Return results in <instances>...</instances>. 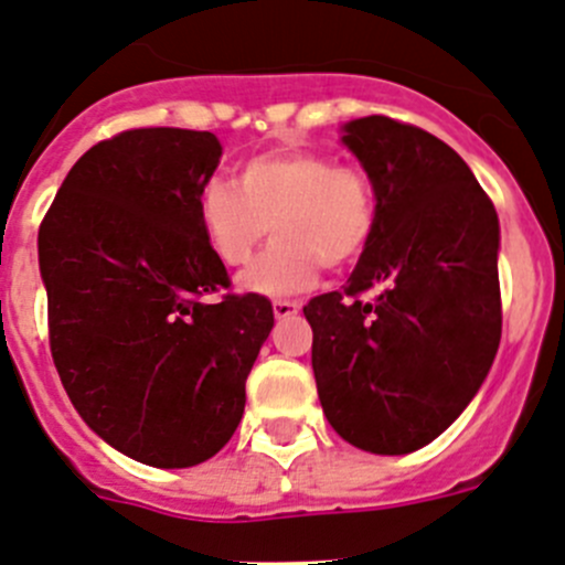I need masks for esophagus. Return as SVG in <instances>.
I'll return each mask as SVG.
<instances>
[{
    "instance_id": "34e87169",
    "label": "esophagus",
    "mask_w": 565,
    "mask_h": 565,
    "mask_svg": "<svg viewBox=\"0 0 565 565\" xmlns=\"http://www.w3.org/2000/svg\"><path fill=\"white\" fill-rule=\"evenodd\" d=\"M298 311H300L298 300H276V303H273V315H276V319H289L298 315Z\"/></svg>"
}]
</instances>
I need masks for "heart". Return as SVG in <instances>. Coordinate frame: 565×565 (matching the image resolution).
I'll return each mask as SVG.
<instances>
[{
    "instance_id": "obj_1",
    "label": "heart",
    "mask_w": 565,
    "mask_h": 565,
    "mask_svg": "<svg viewBox=\"0 0 565 565\" xmlns=\"http://www.w3.org/2000/svg\"><path fill=\"white\" fill-rule=\"evenodd\" d=\"M196 215L210 248L224 265H248L273 230L276 243L259 256L241 287L246 292L295 295L319 270L358 262L372 241L377 207L369 180L311 150H273L237 169V185L207 180Z\"/></svg>"
}]
</instances>
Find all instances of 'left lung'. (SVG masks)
<instances>
[{
  "label": "left lung",
  "mask_w": 565,
  "mask_h": 565,
  "mask_svg": "<svg viewBox=\"0 0 565 565\" xmlns=\"http://www.w3.org/2000/svg\"><path fill=\"white\" fill-rule=\"evenodd\" d=\"M341 145L372 182L377 221L344 292L303 309L311 366L328 424L398 457L440 437L492 369L500 221L470 167L426 130L361 117L341 125Z\"/></svg>",
  "instance_id": "left-lung-1"
}]
</instances>
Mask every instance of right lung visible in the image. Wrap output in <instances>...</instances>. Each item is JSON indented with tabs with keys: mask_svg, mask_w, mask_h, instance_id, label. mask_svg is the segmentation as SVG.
<instances>
[{
	"mask_svg": "<svg viewBox=\"0 0 565 565\" xmlns=\"http://www.w3.org/2000/svg\"><path fill=\"white\" fill-rule=\"evenodd\" d=\"M221 152L210 130H125L78 158L38 235L73 407L119 454L163 470L230 443L273 330L262 295L202 300L230 284L196 215Z\"/></svg>",
	"mask_w": 565,
	"mask_h": 565,
	"instance_id": "1",
	"label": "right lung"
}]
</instances>
